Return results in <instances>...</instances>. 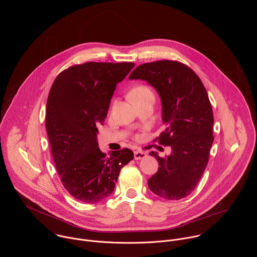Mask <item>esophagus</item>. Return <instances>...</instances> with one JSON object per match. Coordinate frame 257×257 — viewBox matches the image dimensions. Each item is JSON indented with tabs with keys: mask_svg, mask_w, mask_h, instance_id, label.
Segmentation results:
<instances>
[{
	"mask_svg": "<svg viewBox=\"0 0 257 257\" xmlns=\"http://www.w3.org/2000/svg\"><path fill=\"white\" fill-rule=\"evenodd\" d=\"M147 157V153L144 151H135V159L140 160Z\"/></svg>",
	"mask_w": 257,
	"mask_h": 257,
	"instance_id": "obj_1",
	"label": "esophagus"
}]
</instances>
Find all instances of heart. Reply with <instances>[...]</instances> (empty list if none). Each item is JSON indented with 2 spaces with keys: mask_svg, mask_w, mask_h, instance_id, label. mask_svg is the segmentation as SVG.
<instances>
[{
  "mask_svg": "<svg viewBox=\"0 0 257 257\" xmlns=\"http://www.w3.org/2000/svg\"><path fill=\"white\" fill-rule=\"evenodd\" d=\"M144 96H152L151 91L146 86H138V87L134 88L128 94V97L132 101L139 99L141 97H144Z\"/></svg>",
  "mask_w": 257,
  "mask_h": 257,
  "instance_id": "1",
  "label": "heart"
}]
</instances>
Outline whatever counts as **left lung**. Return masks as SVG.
Wrapping results in <instances>:
<instances>
[{
  "instance_id": "left-lung-1",
  "label": "left lung",
  "mask_w": 257,
  "mask_h": 257,
  "mask_svg": "<svg viewBox=\"0 0 257 257\" xmlns=\"http://www.w3.org/2000/svg\"><path fill=\"white\" fill-rule=\"evenodd\" d=\"M128 78L147 81L157 91L166 127L155 141L171 147L165 157L149 153L159 167L148 179V187L166 200L185 198L200 181L214 142V115L208 93L198 75L178 61L145 63Z\"/></svg>"
}]
</instances>
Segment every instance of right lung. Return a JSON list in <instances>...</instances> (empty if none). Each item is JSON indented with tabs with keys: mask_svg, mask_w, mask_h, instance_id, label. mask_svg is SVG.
Wrapping results in <instances>:
<instances>
[{
	"mask_svg": "<svg viewBox=\"0 0 257 257\" xmlns=\"http://www.w3.org/2000/svg\"><path fill=\"white\" fill-rule=\"evenodd\" d=\"M134 67L133 62L74 65L56 77L49 91L45 127L52 157L63 186L81 202L109 197L120 169L134 159L128 148L107 156L97 140L116 84Z\"/></svg>",
	"mask_w": 257,
	"mask_h": 257,
	"instance_id": "add662e5",
	"label": "right lung"
}]
</instances>
